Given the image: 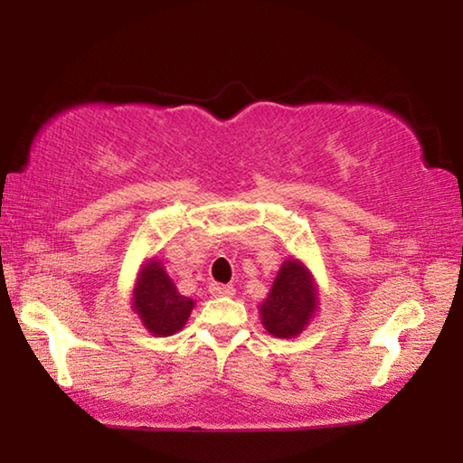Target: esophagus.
<instances>
[{
    "label": "esophagus",
    "mask_w": 463,
    "mask_h": 463,
    "mask_svg": "<svg viewBox=\"0 0 463 463\" xmlns=\"http://www.w3.org/2000/svg\"><path fill=\"white\" fill-rule=\"evenodd\" d=\"M210 294L213 296H234V288L224 286V284H210Z\"/></svg>",
    "instance_id": "34e87169"
}]
</instances>
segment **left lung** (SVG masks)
<instances>
[{
    "mask_svg": "<svg viewBox=\"0 0 463 463\" xmlns=\"http://www.w3.org/2000/svg\"><path fill=\"white\" fill-rule=\"evenodd\" d=\"M317 310V289L308 269L289 260L273 281L268 300L261 304V323L273 336L289 339L302 331Z\"/></svg>",
    "mask_w": 463,
    "mask_h": 463,
    "instance_id": "obj_1",
    "label": "left lung"
}]
</instances>
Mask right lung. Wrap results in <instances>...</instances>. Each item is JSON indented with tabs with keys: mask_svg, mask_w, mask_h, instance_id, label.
<instances>
[{
	"mask_svg": "<svg viewBox=\"0 0 463 463\" xmlns=\"http://www.w3.org/2000/svg\"><path fill=\"white\" fill-rule=\"evenodd\" d=\"M194 308L192 298L177 292L159 261H148L135 289V310L153 335L167 336L185 325Z\"/></svg>",
	"mask_w": 463,
	"mask_h": 463,
	"instance_id": "right-lung-1",
	"label": "right lung"
}]
</instances>
